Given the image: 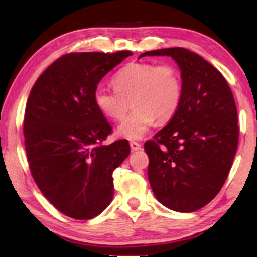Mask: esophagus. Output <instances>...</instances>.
Wrapping results in <instances>:
<instances>
[{"label": "esophagus", "instance_id": "obj_1", "mask_svg": "<svg viewBox=\"0 0 257 257\" xmlns=\"http://www.w3.org/2000/svg\"><path fill=\"white\" fill-rule=\"evenodd\" d=\"M130 148H132L133 151H138L142 149V145L137 143V142H130Z\"/></svg>", "mask_w": 257, "mask_h": 257}]
</instances>
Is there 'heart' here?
I'll return each mask as SVG.
<instances>
[{"mask_svg":"<svg viewBox=\"0 0 257 257\" xmlns=\"http://www.w3.org/2000/svg\"><path fill=\"white\" fill-rule=\"evenodd\" d=\"M114 89L96 88L93 101L97 108L114 121H121L117 135L127 140H141L156 123L169 121L182 99V76L173 64L132 63L113 77Z\"/></svg>","mask_w":257,"mask_h":257,"instance_id":"heart-1","label":"heart"}]
</instances>
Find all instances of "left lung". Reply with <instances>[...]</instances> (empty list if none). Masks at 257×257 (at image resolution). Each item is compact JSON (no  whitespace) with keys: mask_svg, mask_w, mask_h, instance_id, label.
<instances>
[{"mask_svg":"<svg viewBox=\"0 0 257 257\" xmlns=\"http://www.w3.org/2000/svg\"><path fill=\"white\" fill-rule=\"evenodd\" d=\"M170 56L181 68L182 99L165 128L145 143L148 177L159 202L191 213L216 197L230 173L239 140L233 93L217 68L184 48L146 51Z\"/></svg>","mask_w":257,"mask_h":257,"instance_id":"left-lung-1","label":"left lung"}]
</instances>
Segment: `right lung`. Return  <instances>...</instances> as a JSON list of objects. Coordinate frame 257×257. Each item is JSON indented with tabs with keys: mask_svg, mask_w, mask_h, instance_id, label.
<instances>
[{
	"mask_svg": "<svg viewBox=\"0 0 257 257\" xmlns=\"http://www.w3.org/2000/svg\"><path fill=\"white\" fill-rule=\"evenodd\" d=\"M130 51L71 52L55 60L28 96L24 136L31 174L60 213L90 219L111 203L112 174L128 141L104 145L112 127L93 101L100 80Z\"/></svg>",
	"mask_w": 257,
	"mask_h": 257,
	"instance_id": "right-lung-1",
	"label": "right lung"
}]
</instances>
